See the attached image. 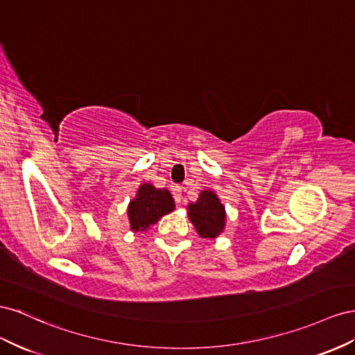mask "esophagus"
<instances>
[{"mask_svg": "<svg viewBox=\"0 0 355 355\" xmlns=\"http://www.w3.org/2000/svg\"><path fill=\"white\" fill-rule=\"evenodd\" d=\"M172 196H174L177 204H180L181 199H183V190H181L180 186H175L174 189H172Z\"/></svg>", "mask_w": 355, "mask_h": 355, "instance_id": "34e87169", "label": "esophagus"}]
</instances>
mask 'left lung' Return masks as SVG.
<instances>
[{
    "instance_id": "obj_1",
    "label": "left lung",
    "mask_w": 355,
    "mask_h": 355,
    "mask_svg": "<svg viewBox=\"0 0 355 355\" xmlns=\"http://www.w3.org/2000/svg\"><path fill=\"white\" fill-rule=\"evenodd\" d=\"M189 217L202 238H216L225 229V207L211 190H204L199 199L189 205Z\"/></svg>"
}]
</instances>
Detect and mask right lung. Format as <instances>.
<instances>
[{"instance_id":"1","label":"right lung","mask_w":355,"mask_h":355,"mask_svg":"<svg viewBox=\"0 0 355 355\" xmlns=\"http://www.w3.org/2000/svg\"><path fill=\"white\" fill-rule=\"evenodd\" d=\"M174 199L166 189H156L146 183L138 189L137 198L129 204L130 229L134 232L147 230V227L157 223L162 216L174 211Z\"/></svg>"}]
</instances>
